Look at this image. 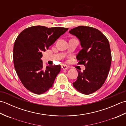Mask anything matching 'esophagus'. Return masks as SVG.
Wrapping results in <instances>:
<instances>
[{
    "mask_svg": "<svg viewBox=\"0 0 126 126\" xmlns=\"http://www.w3.org/2000/svg\"><path fill=\"white\" fill-rule=\"evenodd\" d=\"M68 68V67L66 65H63L62 66V69H63V70H66V69H67Z\"/></svg>",
    "mask_w": 126,
    "mask_h": 126,
    "instance_id": "obj_1",
    "label": "esophagus"
}]
</instances>
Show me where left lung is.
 <instances>
[{
  "mask_svg": "<svg viewBox=\"0 0 126 126\" xmlns=\"http://www.w3.org/2000/svg\"><path fill=\"white\" fill-rule=\"evenodd\" d=\"M80 41L82 50L76 56L79 64H83V72L73 84L81 93L88 95L102 86L108 76L111 62L109 43L100 31L89 26H79L69 31Z\"/></svg>",
  "mask_w": 126,
  "mask_h": 126,
  "instance_id": "obj_1",
  "label": "left lung"
}]
</instances>
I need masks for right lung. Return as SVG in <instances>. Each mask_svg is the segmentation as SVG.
<instances>
[{
    "instance_id": "obj_1",
    "label": "right lung",
    "mask_w": 126,
    "mask_h": 126,
    "mask_svg": "<svg viewBox=\"0 0 126 126\" xmlns=\"http://www.w3.org/2000/svg\"><path fill=\"white\" fill-rule=\"evenodd\" d=\"M68 28L34 26L21 32L13 47V63L16 73L26 89L42 94L52 87L61 65L44 68L41 58L45 52Z\"/></svg>"
}]
</instances>
